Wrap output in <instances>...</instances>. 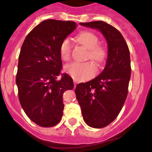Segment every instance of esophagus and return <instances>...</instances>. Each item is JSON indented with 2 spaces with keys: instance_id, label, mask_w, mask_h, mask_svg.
<instances>
[{
  "instance_id": "1",
  "label": "esophagus",
  "mask_w": 152,
  "mask_h": 152,
  "mask_svg": "<svg viewBox=\"0 0 152 152\" xmlns=\"http://www.w3.org/2000/svg\"><path fill=\"white\" fill-rule=\"evenodd\" d=\"M77 84V81L75 80H74V86H75V87L76 86Z\"/></svg>"
}]
</instances>
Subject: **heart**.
<instances>
[{
  "label": "heart",
  "instance_id": "1",
  "mask_svg": "<svg viewBox=\"0 0 152 152\" xmlns=\"http://www.w3.org/2000/svg\"><path fill=\"white\" fill-rule=\"evenodd\" d=\"M76 40L88 49V58L96 64H100L106 56V49L99 44V39L96 34L91 31H83L76 37ZM72 51V43L66 38L61 43L59 53L64 61L69 60ZM65 71L73 79L77 81L88 80L94 75L95 68L91 63L74 62L65 66Z\"/></svg>",
  "mask_w": 152,
  "mask_h": 152
}]
</instances>
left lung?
<instances>
[{
	"instance_id": "1",
	"label": "left lung",
	"mask_w": 152,
	"mask_h": 152,
	"mask_svg": "<svg viewBox=\"0 0 152 152\" xmlns=\"http://www.w3.org/2000/svg\"><path fill=\"white\" fill-rule=\"evenodd\" d=\"M80 25L100 31L108 44L103 72L88 82L77 84L75 88L85 123L100 129L115 121L125 103L131 77L130 53L125 39L112 26L100 20Z\"/></svg>"
}]
</instances>
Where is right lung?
I'll return each mask as SVG.
<instances>
[{"label":"right lung","instance_id":"add662e5","mask_svg":"<svg viewBox=\"0 0 152 152\" xmlns=\"http://www.w3.org/2000/svg\"><path fill=\"white\" fill-rule=\"evenodd\" d=\"M73 21L46 20L28 34L18 58L16 84L20 105L31 121L52 127L64 113V91L72 89L71 77L63 74L61 43L76 28Z\"/></svg>","mask_w":152,"mask_h":152}]
</instances>
